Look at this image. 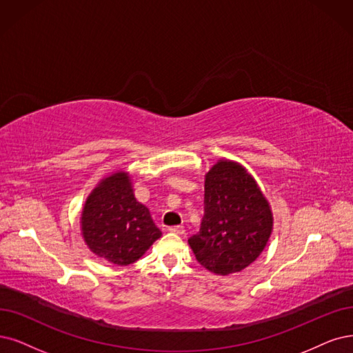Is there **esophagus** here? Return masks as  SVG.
<instances>
[{
  "label": "esophagus",
  "instance_id": "34e87169",
  "mask_svg": "<svg viewBox=\"0 0 353 353\" xmlns=\"http://www.w3.org/2000/svg\"><path fill=\"white\" fill-rule=\"evenodd\" d=\"M168 231H170V232H173V234H179V236H181V234H185V228H183V227H180V225L170 227V228H168Z\"/></svg>",
  "mask_w": 353,
  "mask_h": 353
}]
</instances>
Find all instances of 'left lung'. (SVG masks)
<instances>
[{"label":"left lung","mask_w":353,"mask_h":353,"mask_svg":"<svg viewBox=\"0 0 353 353\" xmlns=\"http://www.w3.org/2000/svg\"><path fill=\"white\" fill-rule=\"evenodd\" d=\"M205 214L189 239L198 262L216 275L241 272L260 256L273 228L268 199L247 170L219 160L205 176Z\"/></svg>","instance_id":"1"}]
</instances>
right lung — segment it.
Masks as SVG:
<instances>
[{"label": "right lung", "mask_w": 353, "mask_h": 353, "mask_svg": "<svg viewBox=\"0 0 353 353\" xmlns=\"http://www.w3.org/2000/svg\"><path fill=\"white\" fill-rule=\"evenodd\" d=\"M81 231L91 252L117 266L137 262L161 237L148 208L137 201L126 172L103 179L88 194Z\"/></svg>", "instance_id": "right-lung-1"}]
</instances>
